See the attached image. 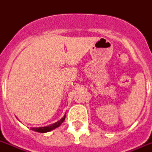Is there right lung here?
Returning a JSON list of instances; mask_svg holds the SVG:
<instances>
[{"label":"right lung","mask_w":152,"mask_h":152,"mask_svg":"<svg viewBox=\"0 0 152 152\" xmlns=\"http://www.w3.org/2000/svg\"><path fill=\"white\" fill-rule=\"evenodd\" d=\"M65 119V115H64V117L62 119H61L59 121H58L57 123H54V124H51L50 126H44V127H39V128H31L32 130H34L36 132H38V133H46V132H49L50 130H52V129H55L58 126L61 125V123H63L64 120Z\"/></svg>","instance_id":"obj_1"}]
</instances>
